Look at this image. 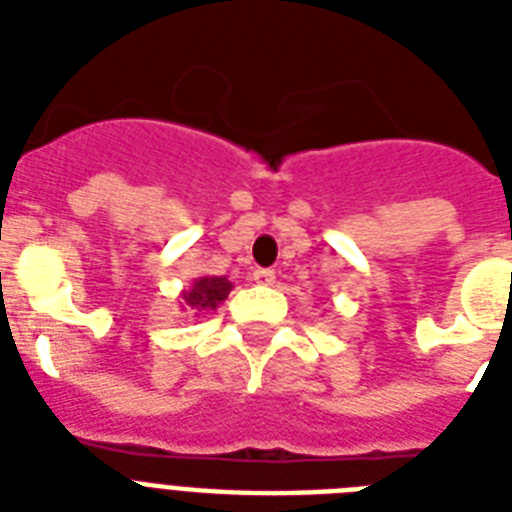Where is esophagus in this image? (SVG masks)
Returning <instances> with one entry per match:
<instances>
[{"label":"esophagus","mask_w":512,"mask_h":512,"mask_svg":"<svg viewBox=\"0 0 512 512\" xmlns=\"http://www.w3.org/2000/svg\"><path fill=\"white\" fill-rule=\"evenodd\" d=\"M252 281L260 284V287H271L273 281H276V273L271 268H257V271H252Z\"/></svg>","instance_id":"34e87169"}]
</instances>
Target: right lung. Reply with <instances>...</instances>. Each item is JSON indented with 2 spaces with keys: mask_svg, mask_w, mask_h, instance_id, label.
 Here are the masks:
<instances>
[{
  "mask_svg": "<svg viewBox=\"0 0 512 512\" xmlns=\"http://www.w3.org/2000/svg\"><path fill=\"white\" fill-rule=\"evenodd\" d=\"M231 289L233 284L228 281V276H199V279H193L191 289L180 292V308L196 313L215 311L217 305L231 295Z\"/></svg>",
  "mask_w": 512,
  "mask_h": 512,
  "instance_id": "obj_1",
  "label": "right lung"
}]
</instances>
